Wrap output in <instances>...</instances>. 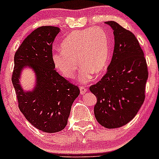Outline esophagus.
I'll return each instance as SVG.
<instances>
[{
  "label": "esophagus",
  "mask_w": 159,
  "mask_h": 159,
  "mask_svg": "<svg viewBox=\"0 0 159 159\" xmlns=\"http://www.w3.org/2000/svg\"><path fill=\"white\" fill-rule=\"evenodd\" d=\"M86 91H87V89L85 87H84V86H81L80 87V93H81V94H84L86 93Z\"/></svg>",
  "instance_id": "obj_1"
}]
</instances>
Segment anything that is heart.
Instances as JSON below:
<instances>
[{"label": "heart", "instance_id": "heart-1", "mask_svg": "<svg viewBox=\"0 0 159 159\" xmlns=\"http://www.w3.org/2000/svg\"><path fill=\"white\" fill-rule=\"evenodd\" d=\"M61 48L51 56L54 66L65 78H73L79 62L81 67L78 81L81 84L91 81L94 73L102 74L110 60L108 36L98 28L71 32L63 40Z\"/></svg>", "mask_w": 159, "mask_h": 159}]
</instances>
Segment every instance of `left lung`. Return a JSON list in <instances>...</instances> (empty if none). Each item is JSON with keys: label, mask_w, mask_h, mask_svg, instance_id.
<instances>
[{"label": "left lung", "mask_w": 159, "mask_h": 159, "mask_svg": "<svg viewBox=\"0 0 159 159\" xmlns=\"http://www.w3.org/2000/svg\"><path fill=\"white\" fill-rule=\"evenodd\" d=\"M105 23L113 30V55L105 76L89 89L97 97L96 120L103 127L116 129L128 124L142 107L148 73L135 36L117 22Z\"/></svg>", "instance_id": "8db88e82"}]
</instances>
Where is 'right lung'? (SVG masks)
Segmentation results:
<instances>
[{
    "label": "right lung",
    "instance_id": "obj_1",
    "mask_svg": "<svg viewBox=\"0 0 159 159\" xmlns=\"http://www.w3.org/2000/svg\"><path fill=\"white\" fill-rule=\"evenodd\" d=\"M60 28L43 26L30 34L14 54L12 83L19 109L36 129L55 133L65 128L74 101L80 90L61 76L52 62V44ZM30 68L35 86L26 91L20 82L22 71Z\"/></svg>",
    "mask_w": 159,
    "mask_h": 159
}]
</instances>
